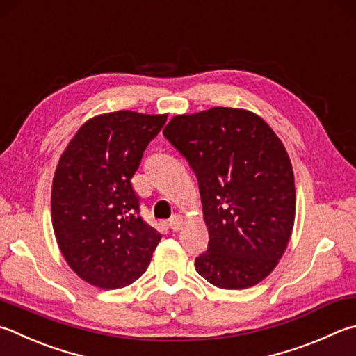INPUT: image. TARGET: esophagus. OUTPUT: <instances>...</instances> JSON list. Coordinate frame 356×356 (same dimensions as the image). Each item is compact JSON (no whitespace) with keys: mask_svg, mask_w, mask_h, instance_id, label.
Listing matches in <instances>:
<instances>
[{"mask_svg":"<svg viewBox=\"0 0 356 356\" xmlns=\"http://www.w3.org/2000/svg\"><path fill=\"white\" fill-rule=\"evenodd\" d=\"M169 226H170L172 231H179L181 226H183V217H181V216H173L169 220Z\"/></svg>","mask_w":356,"mask_h":356,"instance_id":"obj_1","label":"esophagus"}]
</instances>
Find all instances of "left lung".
<instances>
[{"instance_id":"1","label":"left lung","mask_w":356,"mask_h":356,"mask_svg":"<svg viewBox=\"0 0 356 356\" xmlns=\"http://www.w3.org/2000/svg\"><path fill=\"white\" fill-rule=\"evenodd\" d=\"M164 136L198 179L209 243L197 273L225 290L259 284L284 256L296 212L284 144L257 115L223 106L175 116Z\"/></svg>"}]
</instances>
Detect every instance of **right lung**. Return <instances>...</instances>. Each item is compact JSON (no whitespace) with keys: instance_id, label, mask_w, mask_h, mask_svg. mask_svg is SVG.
I'll return each mask as SVG.
<instances>
[{"instance_id":"obj_1","label":"right lung","mask_w":356,"mask_h":356,"mask_svg":"<svg viewBox=\"0 0 356 356\" xmlns=\"http://www.w3.org/2000/svg\"><path fill=\"white\" fill-rule=\"evenodd\" d=\"M167 115L116 111L80 127L58 161L51 216L60 251L86 282L116 290L145 273L161 234L140 217L131 178Z\"/></svg>"}]
</instances>
